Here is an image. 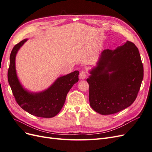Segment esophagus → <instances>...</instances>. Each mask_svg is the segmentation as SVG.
<instances>
[{
    "label": "esophagus",
    "mask_w": 152,
    "mask_h": 152,
    "mask_svg": "<svg viewBox=\"0 0 152 152\" xmlns=\"http://www.w3.org/2000/svg\"><path fill=\"white\" fill-rule=\"evenodd\" d=\"M86 77H87V73H86V72H84V71H82L80 73V74H79V78L80 79H85L86 78Z\"/></svg>",
    "instance_id": "obj_1"
}]
</instances>
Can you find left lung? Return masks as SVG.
I'll use <instances>...</instances> for the list:
<instances>
[{
	"instance_id": "1",
	"label": "left lung",
	"mask_w": 152,
	"mask_h": 152,
	"mask_svg": "<svg viewBox=\"0 0 152 152\" xmlns=\"http://www.w3.org/2000/svg\"><path fill=\"white\" fill-rule=\"evenodd\" d=\"M89 73L91 108L104 115L121 111L134 102L143 79L138 49L127 41L115 50H104Z\"/></svg>"
}]
</instances>
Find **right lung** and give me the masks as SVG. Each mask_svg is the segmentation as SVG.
<instances>
[{"mask_svg": "<svg viewBox=\"0 0 152 152\" xmlns=\"http://www.w3.org/2000/svg\"><path fill=\"white\" fill-rule=\"evenodd\" d=\"M27 40L25 39L15 45L11 53L7 73L9 84L17 103L21 108L37 117L51 118L60 112L68 91L79 81V72L76 70L58 78L49 88L43 91L32 93L26 90L18 78L15 60L18 51Z\"/></svg>", "mask_w": 152, "mask_h": 152, "instance_id": "1", "label": "right lung"}]
</instances>
